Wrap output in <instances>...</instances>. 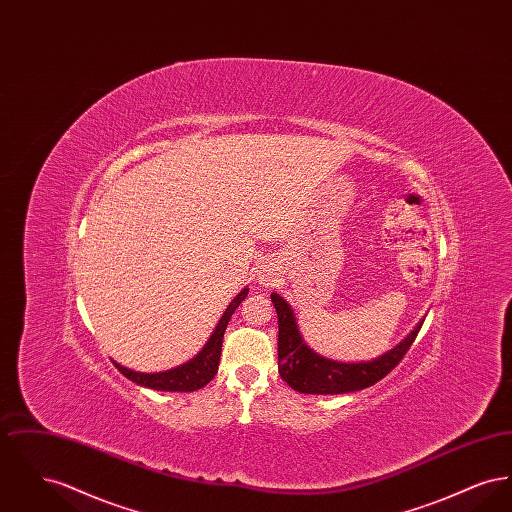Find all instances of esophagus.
<instances>
[{"mask_svg": "<svg viewBox=\"0 0 512 512\" xmlns=\"http://www.w3.org/2000/svg\"><path fill=\"white\" fill-rule=\"evenodd\" d=\"M259 282H261L263 286H272V284H274V276H272L270 272H261V274H259Z\"/></svg>", "mask_w": 512, "mask_h": 512, "instance_id": "obj_1", "label": "esophagus"}]
</instances>
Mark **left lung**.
I'll return each instance as SVG.
<instances>
[{"mask_svg":"<svg viewBox=\"0 0 512 512\" xmlns=\"http://www.w3.org/2000/svg\"><path fill=\"white\" fill-rule=\"evenodd\" d=\"M270 299L278 315V372L290 388L311 395L353 393L374 386L399 365L424 322L420 320L405 340L384 355L370 361L345 363L311 349L299 332L292 305L280 293H270Z\"/></svg>","mask_w":512,"mask_h":512,"instance_id":"left-lung-1","label":"left lung"}]
</instances>
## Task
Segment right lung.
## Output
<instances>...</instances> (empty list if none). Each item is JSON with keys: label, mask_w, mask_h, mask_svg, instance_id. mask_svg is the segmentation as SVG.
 <instances>
[{"label": "right lung", "mask_w": 512, "mask_h": 512, "mask_svg": "<svg viewBox=\"0 0 512 512\" xmlns=\"http://www.w3.org/2000/svg\"><path fill=\"white\" fill-rule=\"evenodd\" d=\"M249 292V288H244L238 293L232 303L226 307L224 315L220 317L219 324L215 326L211 338L203 345V349L195 355L194 359L182 363V365L174 366L163 372H138L132 368L119 365L117 361H113V365L119 368L122 376H126L130 382L144 386L149 390L157 391H195L201 390L203 386H207L217 370H219L220 351H222V338H224V330L230 322V317L234 315V311L240 307V303L244 301L245 295Z\"/></svg>", "instance_id": "right-lung-1"}]
</instances>
